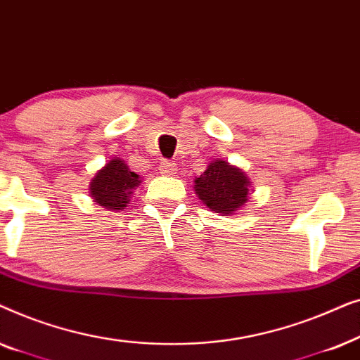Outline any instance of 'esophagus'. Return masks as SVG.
<instances>
[{"label": "esophagus", "instance_id": "esophagus-1", "mask_svg": "<svg viewBox=\"0 0 360 360\" xmlns=\"http://www.w3.org/2000/svg\"><path fill=\"white\" fill-rule=\"evenodd\" d=\"M159 170H160L162 175H174L175 170H176V165L172 164V162L165 160V162H162V164H160Z\"/></svg>", "mask_w": 360, "mask_h": 360}]
</instances>
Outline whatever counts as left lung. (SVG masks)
Wrapping results in <instances>:
<instances>
[{
    "label": "left lung",
    "mask_w": 360,
    "mask_h": 360,
    "mask_svg": "<svg viewBox=\"0 0 360 360\" xmlns=\"http://www.w3.org/2000/svg\"><path fill=\"white\" fill-rule=\"evenodd\" d=\"M193 181L198 198L221 216H229L243 208L249 201V186L252 185L243 169L219 159L210 162Z\"/></svg>",
    "instance_id": "obj_1"
}]
</instances>
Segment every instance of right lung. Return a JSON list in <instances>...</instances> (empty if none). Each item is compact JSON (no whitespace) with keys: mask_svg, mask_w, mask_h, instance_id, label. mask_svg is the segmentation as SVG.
<instances>
[{"mask_svg":"<svg viewBox=\"0 0 360 360\" xmlns=\"http://www.w3.org/2000/svg\"><path fill=\"white\" fill-rule=\"evenodd\" d=\"M142 184L141 176L131 172L120 157H112L90 181V196L98 206L108 211L124 210L134 190Z\"/></svg>","mask_w":360,"mask_h":360,"instance_id":"right-lung-1","label":"right lung"}]
</instances>
